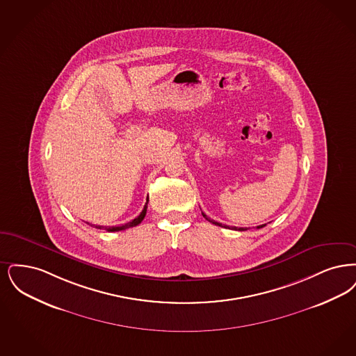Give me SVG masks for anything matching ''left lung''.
Wrapping results in <instances>:
<instances>
[{
  "mask_svg": "<svg viewBox=\"0 0 356 356\" xmlns=\"http://www.w3.org/2000/svg\"><path fill=\"white\" fill-rule=\"evenodd\" d=\"M202 216L206 218L209 222H211V223H214V225H217V226L225 227V229H229V226H226V225H222V223H219V222H217V220H213V219H210V218L207 217L204 213H202ZM263 226H266V225H261V226H258V229H262ZM232 229H235V230H239V232H245V230H248V229H243V227H241V229H238V227H232Z\"/></svg>",
  "mask_w": 356,
  "mask_h": 356,
  "instance_id": "obj_1",
  "label": "left lung"
}]
</instances>
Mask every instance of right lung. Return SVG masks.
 <instances>
[{
  "mask_svg": "<svg viewBox=\"0 0 356 356\" xmlns=\"http://www.w3.org/2000/svg\"><path fill=\"white\" fill-rule=\"evenodd\" d=\"M149 201V200H147ZM146 210H147V202H146V204H145V207H143V210H142V213L139 214L138 217L136 218V219H133L131 222H129V223H126V225H122V226H113V227H104V226H95L97 229H105L106 232H121V230H126V229H129V227H134V226H137L139 225L142 220H143V218L146 216Z\"/></svg>",
  "mask_w": 356,
  "mask_h": 356,
  "instance_id": "right-lung-1",
  "label": "right lung"
}]
</instances>
